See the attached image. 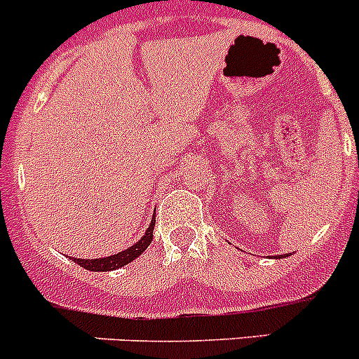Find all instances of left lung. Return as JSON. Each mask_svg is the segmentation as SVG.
I'll list each match as a JSON object with an SVG mask.
<instances>
[{
    "instance_id": "8db88e82",
    "label": "left lung",
    "mask_w": 359,
    "mask_h": 359,
    "mask_svg": "<svg viewBox=\"0 0 359 359\" xmlns=\"http://www.w3.org/2000/svg\"><path fill=\"white\" fill-rule=\"evenodd\" d=\"M276 257V259H283V257H288V255H274Z\"/></svg>"
}]
</instances>
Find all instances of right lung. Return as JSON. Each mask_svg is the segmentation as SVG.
I'll use <instances>...</instances> for the list:
<instances>
[{"instance_id": "obj_1", "label": "right lung", "mask_w": 359, "mask_h": 359, "mask_svg": "<svg viewBox=\"0 0 359 359\" xmlns=\"http://www.w3.org/2000/svg\"><path fill=\"white\" fill-rule=\"evenodd\" d=\"M154 224H156V215H153V219H151V224H149V227H147L146 234H144V236L140 238L135 245H132V247L123 250V252H118V253H114V255H109V257H100V259H76V257H72V262L79 264L83 269L95 271V273L97 271H102V273H106V271L119 269V267L126 266V264H130L132 260H135L137 257L142 255V253L146 252V248L149 247L151 241H153Z\"/></svg>"}]
</instances>
